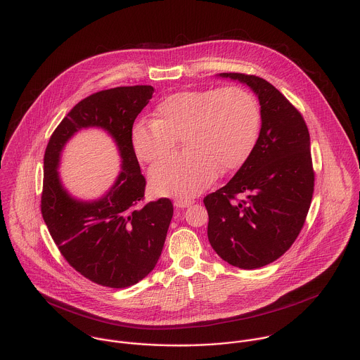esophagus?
Instances as JSON below:
<instances>
[{
    "mask_svg": "<svg viewBox=\"0 0 360 360\" xmlns=\"http://www.w3.org/2000/svg\"><path fill=\"white\" fill-rule=\"evenodd\" d=\"M193 200H188V198H177L174 201V206L176 207H188V206L193 205Z\"/></svg>",
    "mask_w": 360,
    "mask_h": 360,
    "instance_id": "obj_1",
    "label": "esophagus"
}]
</instances>
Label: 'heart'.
<instances>
[{"label": "heart", "mask_w": 360, "mask_h": 360, "mask_svg": "<svg viewBox=\"0 0 360 360\" xmlns=\"http://www.w3.org/2000/svg\"><path fill=\"white\" fill-rule=\"evenodd\" d=\"M259 127V103L245 89L181 91L156 106L155 119L134 123L131 146L139 159L153 163L181 137L184 151L154 165L150 183L159 195L193 197L209 187L220 170L237 169L247 160Z\"/></svg>", "instance_id": "b5f03b06"}]
</instances>
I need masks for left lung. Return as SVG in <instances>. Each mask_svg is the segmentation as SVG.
Returning a JSON list of instances; mask_svg holds the SVG:
<instances>
[{
	"label": "left lung",
	"mask_w": 360,
	"mask_h": 360,
	"mask_svg": "<svg viewBox=\"0 0 360 360\" xmlns=\"http://www.w3.org/2000/svg\"><path fill=\"white\" fill-rule=\"evenodd\" d=\"M220 76L257 93L262 127L236 176L204 198L207 238L223 260L250 270L284 255L305 224L314 190L310 137L301 112L267 80L245 73Z\"/></svg>",
	"instance_id": "left-lung-1"
}]
</instances>
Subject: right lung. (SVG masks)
<instances>
[{
  "mask_svg": "<svg viewBox=\"0 0 360 360\" xmlns=\"http://www.w3.org/2000/svg\"><path fill=\"white\" fill-rule=\"evenodd\" d=\"M153 93V86H130L86 97L53 130L44 154L40 206L52 240L76 271L109 288L134 285L154 269L173 216L169 198L144 202L147 181L131 146L134 120ZM91 125L115 139L124 166L103 200L80 203L63 190L56 167L64 143Z\"/></svg>",
  "mask_w": 360,
  "mask_h": 360,
  "instance_id": "1",
  "label": "right lung"
}]
</instances>
